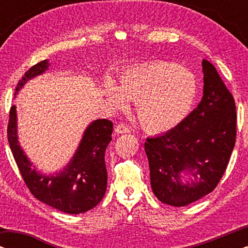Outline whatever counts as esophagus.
Wrapping results in <instances>:
<instances>
[{
    "mask_svg": "<svg viewBox=\"0 0 248 248\" xmlns=\"http://www.w3.org/2000/svg\"><path fill=\"white\" fill-rule=\"evenodd\" d=\"M130 130H128L127 126H125L124 124H118L116 127H115V133L117 134H124V133H128Z\"/></svg>",
    "mask_w": 248,
    "mask_h": 248,
    "instance_id": "1",
    "label": "esophagus"
}]
</instances>
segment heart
I'll use <instances>...</instances> for the list:
<instances>
[{"label":"heart","instance_id":"1","mask_svg":"<svg viewBox=\"0 0 248 248\" xmlns=\"http://www.w3.org/2000/svg\"><path fill=\"white\" fill-rule=\"evenodd\" d=\"M104 90L111 107L125 110L127 100L134 101L141 126L151 133H164L191 113L199 84L188 69L160 61L128 69L121 76L120 86L106 82Z\"/></svg>","mask_w":248,"mask_h":248}]
</instances>
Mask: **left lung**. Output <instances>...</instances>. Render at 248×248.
<instances>
[{
    "label": "left lung",
    "mask_w": 248,
    "mask_h": 248,
    "mask_svg": "<svg viewBox=\"0 0 248 248\" xmlns=\"http://www.w3.org/2000/svg\"><path fill=\"white\" fill-rule=\"evenodd\" d=\"M202 70L204 86L198 107L178 126L144 142L152 192L172 206L191 204L211 193L235 147L232 94L206 60Z\"/></svg>",
    "instance_id": "1"
}]
</instances>
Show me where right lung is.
<instances>
[{"label": "right lung", "mask_w": 248, "mask_h": 248, "mask_svg": "<svg viewBox=\"0 0 248 248\" xmlns=\"http://www.w3.org/2000/svg\"><path fill=\"white\" fill-rule=\"evenodd\" d=\"M48 69V60L30 67L16 84L15 96L29 80L42 76ZM111 132L110 121L91 122L66 166L59 171L44 174L30 161L20 145L16 105L10 109L8 140L26 185L39 201L69 215L89 211L103 200L107 188L105 151L111 141Z\"/></svg>", "instance_id": "obj_1"}]
</instances>
